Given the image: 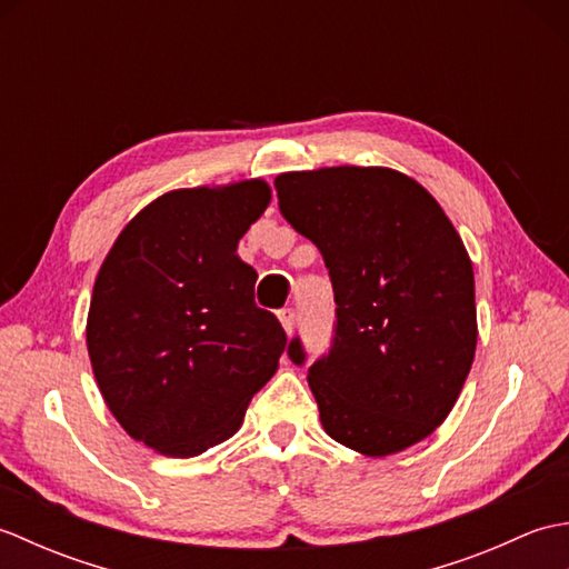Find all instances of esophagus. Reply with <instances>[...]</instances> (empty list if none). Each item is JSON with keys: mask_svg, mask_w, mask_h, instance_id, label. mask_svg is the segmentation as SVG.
I'll use <instances>...</instances> for the list:
<instances>
[{"mask_svg": "<svg viewBox=\"0 0 569 569\" xmlns=\"http://www.w3.org/2000/svg\"><path fill=\"white\" fill-rule=\"evenodd\" d=\"M278 320H281L286 335H293V330H296V310L293 308H283L281 312H278Z\"/></svg>", "mask_w": 569, "mask_h": 569, "instance_id": "1", "label": "esophagus"}]
</instances>
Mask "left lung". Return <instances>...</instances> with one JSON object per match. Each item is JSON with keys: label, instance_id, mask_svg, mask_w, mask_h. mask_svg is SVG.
Listing matches in <instances>:
<instances>
[{"label": "left lung", "instance_id": "8db88e82", "mask_svg": "<svg viewBox=\"0 0 569 569\" xmlns=\"http://www.w3.org/2000/svg\"><path fill=\"white\" fill-rule=\"evenodd\" d=\"M278 204L330 269L337 330L308 383L332 440L389 457L455 408L475 361V271L450 217L386 166L276 176ZM288 355L303 365L293 340Z\"/></svg>", "mask_w": 569, "mask_h": 569}]
</instances>
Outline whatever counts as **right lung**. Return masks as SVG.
Instances as JSON below:
<instances>
[{"instance_id":"obj_1","label":"right lung","mask_w":569,"mask_h":569,"mask_svg":"<svg viewBox=\"0 0 569 569\" xmlns=\"http://www.w3.org/2000/svg\"><path fill=\"white\" fill-rule=\"evenodd\" d=\"M271 202L261 178L178 188L137 212L94 278L88 355L107 408L131 438L196 457L241 428L286 332L253 303L257 271L239 259Z\"/></svg>"}]
</instances>
